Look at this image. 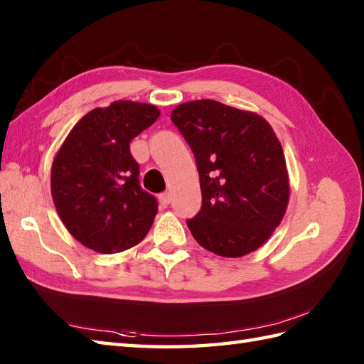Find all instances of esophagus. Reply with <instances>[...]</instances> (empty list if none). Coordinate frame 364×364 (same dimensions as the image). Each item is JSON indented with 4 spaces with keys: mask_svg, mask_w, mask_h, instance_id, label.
Segmentation results:
<instances>
[{
    "mask_svg": "<svg viewBox=\"0 0 364 364\" xmlns=\"http://www.w3.org/2000/svg\"><path fill=\"white\" fill-rule=\"evenodd\" d=\"M159 202L164 206H167L170 202H172V194H170V192H162L159 196Z\"/></svg>",
    "mask_w": 364,
    "mask_h": 364,
    "instance_id": "obj_1",
    "label": "esophagus"
}]
</instances>
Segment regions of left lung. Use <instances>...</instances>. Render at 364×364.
<instances>
[{
    "label": "left lung",
    "instance_id": "8db88e82",
    "mask_svg": "<svg viewBox=\"0 0 364 364\" xmlns=\"http://www.w3.org/2000/svg\"><path fill=\"white\" fill-rule=\"evenodd\" d=\"M170 119L194 153L200 176L202 210L188 220L192 236L219 257L259 249L289 200L288 168L272 127L214 100L183 103Z\"/></svg>",
    "mask_w": 364,
    "mask_h": 364
}]
</instances>
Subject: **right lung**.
<instances>
[{"label": "right lung", "mask_w": 364, "mask_h": 364, "mask_svg": "<svg viewBox=\"0 0 364 364\" xmlns=\"http://www.w3.org/2000/svg\"><path fill=\"white\" fill-rule=\"evenodd\" d=\"M159 117L153 105L95 107L76 123L51 166V196L70 235L98 253H117L149 233L158 202L139 184L129 142Z\"/></svg>", "instance_id": "obj_1"}]
</instances>
